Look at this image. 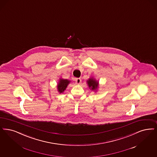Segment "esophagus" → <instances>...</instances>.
<instances>
[{
    "instance_id": "1",
    "label": "esophagus",
    "mask_w": 157,
    "mask_h": 157,
    "mask_svg": "<svg viewBox=\"0 0 157 157\" xmlns=\"http://www.w3.org/2000/svg\"><path fill=\"white\" fill-rule=\"evenodd\" d=\"M75 82L77 84H79V83H81V78H76Z\"/></svg>"
}]
</instances>
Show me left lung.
Masks as SVG:
<instances>
[{
  "instance_id": "obj_1",
  "label": "left lung",
  "mask_w": 157,
  "mask_h": 157,
  "mask_svg": "<svg viewBox=\"0 0 157 157\" xmlns=\"http://www.w3.org/2000/svg\"><path fill=\"white\" fill-rule=\"evenodd\" d=\"M87 82H88L89 87L91 88L92 90L96 89L97 88H98V82L96 81L95 80H94V79H92V78L89 79Z\"/></svg>"
}]
</instances>
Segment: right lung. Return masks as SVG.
Wrapping results in <instances>:
<instances>
[{
  "label": "right lung",
  "mask_w": 157,
  "mask_h": 157,
  "mask_svg": "<svg viewBox=\"0 0 157 157\" xmlns=\"http://www.w3.org/2000/svg\"><path fill=\"white\" fill-rule=\"evenodd\" d=\"M69 82H70V81L67 80V79H61L59 80L58 85V92H59V93H63V92L65 90L66 88L67 87Z\"/></svg>",
  "instance_id": "right-lung-1"
}]
</instances>
